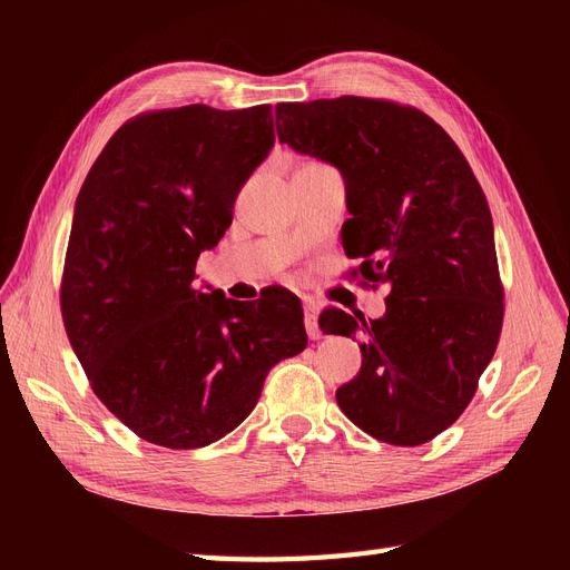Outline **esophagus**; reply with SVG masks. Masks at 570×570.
Masks as SVG:
<instances>
[{"label":"esophagus","mask_w":570,"mask_h":570,"mask_svg":"<svg viewBox=\"0 0 570 570\" xmlns=\"http://www.w3.org/2000/svg\"><path fill=\"white\" fill-rule=\"evenodd\" d=\"M304 325H306V333L312 340H318V302L312 297H304Z\"/></svg>","instance_id":"esophagus-1"}]
</instances>
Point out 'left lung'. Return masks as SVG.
Segmentation results:
<instances>
[{
  "instance_id": "8db88e82",
  "label": "left lung",
  "mask_w": 570,
  "mask_h": 570,
  "mask_svg": "<svg viewBox=\"0 0 570 570\" xmlns=\"http://www.w3.org/2000/svg\"><path fill=\"white\" fill-rule=\"evenodd\" d=\"M281 142L333 164L347 187L342 247L387 285L385 314L325 308L323 333L364 337L361 368L337 387L344 416L371 438L416 446L473 400L504 318L492 216L461 149L433 118L385 99L275 107Z\"/></svg>"
}]
</instances>
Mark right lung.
Instances as JSON below:
<instances>
[{
	"label": "right lung",
	"instance_id": "add662e5",
	"mask_svg": "<svg viewBox=\"0 0 570 570\" xmlns=\"http://www.w3.org/2000/svg\"><path fill=\"white\" fill-rule=\"evenodd\" d=\"M275 142L268 105L149 111L120 126L76 199L61 316L85 375L142 440L197 450L243 423L268 371L306 347L287 289H195L237 193Z\"/></svg>",
	"mask_w": 570,
	"mask_h": 570
}]
</instances>
